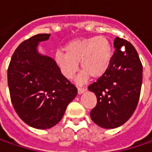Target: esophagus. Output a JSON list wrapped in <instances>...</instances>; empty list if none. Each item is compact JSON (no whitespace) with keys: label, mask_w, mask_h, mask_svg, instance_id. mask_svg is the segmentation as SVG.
<instances>
[{"label":"esophagus","mask_w":152,"mask_h":152,"mask_svg":"<svg viewBox=\"0 0 152 152\" xmlns=\"http://www.w3.org/2000/svg\"><path fill=\"white\" fill-rule=\"evenodd\" d=\"M85 91H86V88H85V87H79V88H78V92H79V94H82V93H84Z\"/></svg>","instance_id":"esophagus-1"}]
</instances>
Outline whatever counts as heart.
Returning a JSON list of instances; mask_svg holds the SVG:
<instances>
[{
    "label": "heart",
    "mask_w": 152,
    "mask_h": 152,
    "mask_svg": "<svg viewBox=\"0 0 152 152\" xmlns=\"http://www.w3.org/2000/svg\"><path fill=\"white\" fill-rule=\"evenodd\" d=\"M56 53L55 62L61 73L67 79L74 78L79 62L84 69L78 78L82 84L92 76L100 78L107 72L113 58V46L106 36H90L73 39Z\"/></svg>",
    "instance_id": "obj_1"
}]
</instances>
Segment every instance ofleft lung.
I'll list each match as a JSON object with an SVG mask.
<instances>
[{
    "label": "left lung",
    "instance_id": "obj_1",
    "mask_svg": "<svg viewBox=\"0 0 152 152\" xmlns=\"http://www.w3.org/2000/svg\"><path fill=\"white\" fill-rule=\"evenodd\" d=\"M114 47L107 72L88 87L97 98L91 119L104 129L119 127L129 119L137 107L142 85L143 66L134 45L117 37Z\"/></svg>",
    "mask_w": 152,
    "mask_h": 152
}]
</instances>
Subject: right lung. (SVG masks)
I'll return each mask as SVG.
<instances>
[{"instance_id": "right-lung-1", "label": "right lung", "mask_w": 152, "mask_h": 152, "mask_svg": "<svg viewBox=\"0 0 152 152\" xmlns=\"http://www.w3.org/2000/svg\"><path fill=\"white\" fill-rule=\"evenodd\" d=\"M50 36L39 34L23 41L7 69L10 97L16 113L28 125L40 129L58 124L78 93L55 61L36 50L39 42Z\"/></svg>"}]
</instances>
